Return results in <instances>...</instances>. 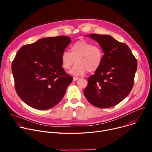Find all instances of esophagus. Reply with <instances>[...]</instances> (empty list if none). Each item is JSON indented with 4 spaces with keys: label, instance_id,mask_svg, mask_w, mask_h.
Listing matches in <instances>:
<instances>
[{
    "label": "esophagus",
    "instance_id": "1",
    "mask_svg": "<svg viewBox=\"0 0 152 152\" xmlns=\"http://www.w3.org/2000/svg\"><path fill=\"white\" fill-rule=\"evenodd\" d=\"M79 79V77H74L73 79V80L75 82V81H76L77 80H78Z\"/></svg>",
    "mask_w": 152,
    "mask_h": 152
}]
</instances>
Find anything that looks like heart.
Returning <instances> with one entry per match:
<instances>
[{
	"label": "heart",
	"instance_id": "b5f03b06",
	"mask_svg": "<svg viewBox=\"0 0 152 152\" xmlns=\"http://www.w3.org/2000/svg\"><path fill=\"white\" fill-rule=\"evenodd\" d=\"M70 50L71 52L65 51L61 54V62L62 67L68 70L76 62L69 72L71 75L82 76L87 71L90 73L95 72L101 67L104 53L99 46L80 39L72 45Z\"/></svg>",
	"mask_w": 152,
	"mask_h": 152
}]
</instances>
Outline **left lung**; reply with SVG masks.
Masks as SVG:
<instances>
[{
    "mask_svg": "<svg viewBox=\"0 0 152 152\" xmlns=\"http://www.w3.org/2000/svg\"><path fill=\"white\" fill-rule=\"evenodd\" d=\"M99 42L103 53L100 69L88 78L83 91L93 106L107 108L114 106L131 91L137 69V60L130 48L108 35H86Z\"/></svg>",
    "mask_w": 152,
    "mask_h": 152,
    "instance_id": "1",
    "label": "left lung"
}]
</instances>
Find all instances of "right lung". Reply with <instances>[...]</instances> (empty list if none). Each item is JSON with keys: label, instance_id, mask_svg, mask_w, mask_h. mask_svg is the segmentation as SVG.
<instances>
[{"label": "right lung", "instance_id": "1", "mask_svg": "<svg viewBox=\"0 0 152 152\" xmlns=\"http://www.w3.org/2000/svg\"><path fill=\"white\" fill-rule=\"evenodd\" d=\"M71 38H41L21 47L12 62V72L18 96L29 106L46 110L63 98L73 77L62 67L61 54Z\"/></svg>", "mask_w": 152, "mask_h": 152}]
</instances>
